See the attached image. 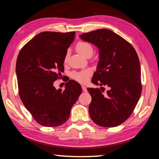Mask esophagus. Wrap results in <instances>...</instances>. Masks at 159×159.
Returning <instances> with one entry per match:
<instances>
[{"label":"esophagus","mask_w":159,"mask_h":159,"mask_svg":"<svg viewBox=\"0 0 159 159\" xmlns=\"http://www.w3.org/2000/svg\"><path fill=\"white\" fill-rule=\"evenodd\" d=\"M82 89H83V92H88V90H87V88L85 87V86H82Z\"/></svg>","instance_id":"1"}]
</instances>
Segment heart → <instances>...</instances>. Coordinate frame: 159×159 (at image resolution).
<instances>
[{
  "label": "heart",
  "mask_w": 159,
  "mask_h": 159,
  "mask_svg": "<svg viewBox=\"0 0 159 159\" xmlns=\"http://www.w3.org/2000/svg\"><path fill=\"white\" fill-rule=\"evenodd\" d=\"M76 50L82 56L87 57L89 54L93 53L92 46L87 42H79L76 44ZM69 53L67 52L65 55V61L67 60ZM92 74V71L89 70H85L80 71H72L71 77L76 81L80 83H85L88 80L89 76Z\"/></svg>",
  "instance_id": "1"
}]
</instances>
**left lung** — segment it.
I'll return each mask as SVG.
<instances>
[{"mask_svg":"<svg viewBox=\"0 0 159 159\" xmlns=\"http://www.w3.org/2000/svg\"><path fill=\"white\" fill-rule=\"evenodd\" d=\"M80 37L99 49V62L92 82L110 88L106 95L99 88H88L92 97L89 116L97 125L115 127L130 117L140 97L138 54L130 43L111 30L98 29Z\"/></svg>","mask_w":159,"mask_h":159,"instance_id":"left-lung-1","label":"left lung"}]
</instances>
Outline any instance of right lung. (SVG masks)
<instances>
[{"label": "right lung", "instance_id": "obj_1", "mask_svg": "<svg viewBox=\"0 0 159 159\" xmlns=\"http://www.w3.org/2000/svg\"><path fill=\"white\" fill-rule=\"evenodd\" d=\"M75 32H42L21 48L16 64L19 96L36 122L44 126H57L68 120L72 106L82 92L74 80L66 83L64 91L53 83L64 71L67 48Z\"/></svg>", "mask_w": 159, "mask_h": 159}]
</instances>
